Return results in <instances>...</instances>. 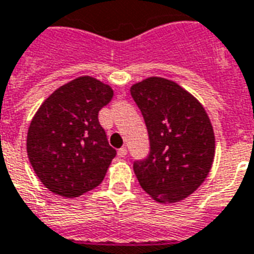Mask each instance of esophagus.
<instances>
[{
    "mask_svg": "<svg viewBox=\"0 0 254 254\" xmlns=\"http://www.w3.org/2000/svg\"><path fill=\"white\" fill-rule=\"evenodd\" d=\"M127 148H125V146H123V148L119 149V152H117V154H119V157H125V156H127Z\"/></svg>",
    "mask_w": 254,
    "mask_h": 254,
    "instance_id": "1",
    "label": "esophagus"
}]
</instances>
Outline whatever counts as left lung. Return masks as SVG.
<instances>
[{
    "instance_id": "left-lung-1",
    "label": "left lung",
    "mask_w": 254,
    "mask_h": 254,
    "mask_svg": "<svg viewBox=\"0 0 254 254\" xmlns=\"http://www.w3.org/2000/svg\"><path fill=\"white\" fill-rule=\"evenodd\" d=\"M144 116L150 153L133 164L141 188L153 200L173 204L197 190L216 152L214 131L204 106L177 82L149 77L131 85Z\"/></svg>"
}]
</instances>
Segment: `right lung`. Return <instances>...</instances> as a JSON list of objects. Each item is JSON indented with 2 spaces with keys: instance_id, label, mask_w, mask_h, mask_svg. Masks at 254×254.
<instances>
[{
  "instance_id": "right-lung-1",
  "label": "right lung",
  "mask_w": 254,
  "mask_h": 254,
  "mask_svg": "<svg viewBox=\"0 0 254 254\" xmlns=\"http://www.w3.org/2000/svg\"><path fill=\"white\" fill-rule=\"evenodd\" d=\"M113 89L82 75L50 94L32 119L26 152L34 173L52 193L82 196L102 183L116 149L108 142L98 112Z\"/></svg>"
}]
</instances>
